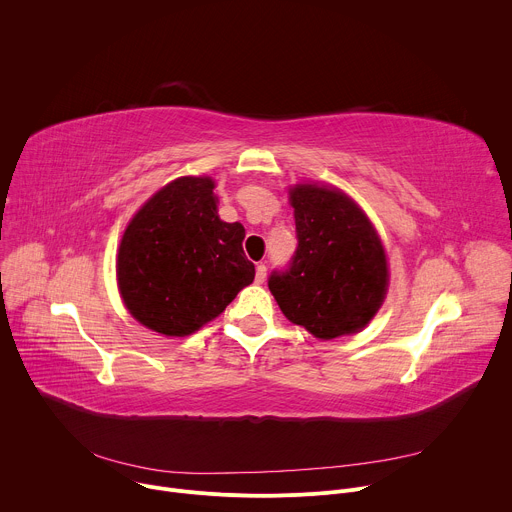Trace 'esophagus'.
Instances as JSON below:
<instances>
[{"mask_svg":"<svg viewBox=\"0 0 512 512\" xmlns=\"http://www.w3.org/2000/svg\"><path fill=\"white\" fill-rule=\"evenodd\" d=\"M265 277H267V267H265V263H259L257 269H255V281H257V283H263Z\"/></svg>","mask_w":512,"mask_h":512,"instance_id":"34e87169","label":"esophagus"}]
</instances>
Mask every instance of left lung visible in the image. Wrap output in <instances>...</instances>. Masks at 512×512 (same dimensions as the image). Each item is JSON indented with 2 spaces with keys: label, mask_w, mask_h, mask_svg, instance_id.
<instances>
[{
  "label": "left lung",
  "mask_w": 512,
  "mask_h": 512,
  "mask_svg": "<svg viewBox=\"0 0 512 512\" xmlns=\"http://www.w3.org/2000/svg\"><path fill=\"white\" fill-rule=\"evenodd\" d=\"M298 249L269 289L283 316L322 340L354 334L379 312L389 267L383 243L358 204L320 184L289 188Z\"/></svg>",
  "instance_id": "obj_1"
}]
</instances>
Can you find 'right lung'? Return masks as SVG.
Wrapping results in <instances>:
<instances>
[{
  "label": "right lung",
  "mask_w": 512,
  "mask_h": 512,
  "mask_svg": "<svg viewBox=\"0 0 512 512\" xmlns=\"http://www.w3.org/2000/svg\"><path fill=\"white\" fill-rule=\"evenodd\" d=\"M214 180L184 176L145 202L117 253V283L129 314L164 336H188L253 283L241 223L218 216Z\"/></svg>",
  "instance_id": "1"
}]
</instances>
